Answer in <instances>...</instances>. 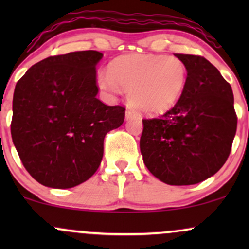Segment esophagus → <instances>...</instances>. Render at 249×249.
Segmentation results:
<instances>
[{
    "label": "esophagus",
    "instance_id": "esophagus-1",
    "mask_svg": "<svg viewBox=\"0 0 249 249\" xmlns=\"http://www.w3.org/2000/svg\"><path fill=\"white\" fill-rule=\"evenodd\" d=\"M136 117H137V115L133 112V110L127 108L126 112H125V118H126V121H131V119H134Z\"/></svg>",
    "mask_w": 249,
    "mask_h": 249
}]
</instances>
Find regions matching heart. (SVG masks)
<instances>
[{
	"label": "heart",
	"mask_w": 249,
	"mask_h": 249,
	"mask_svg": "<svg viewBox=\"0 0 249 249\" xmlns=\"http://www.w3.org/2000/svg\"><path fill=\"white\" fill-rule=\"evenodd\" d=\"M188 70L176 57L164 55H130L117 58L108 73L98 75L103 90L127 91L128 102L141 113L158 116L178 104L187 84Z\"/></svg>",
	"instance_id": "b5f03b06"
}]
</instances>
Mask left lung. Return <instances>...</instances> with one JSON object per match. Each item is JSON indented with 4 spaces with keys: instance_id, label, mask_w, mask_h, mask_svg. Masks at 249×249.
Returning <instances> with one entry per match:
<instances>
[{
    "instance_id": "obj_1",
    "label": "left lung",
    "mask_w": 249,
    "mask_h": 249,
    "mask_svg": "<svg viewBox=\"0 0 249 249\" xmlns=\"http://www.w3.org/2000/svg\"><path fill=\"white\" fill-rule=\"evenodd\" d=\"M188 70L181 98L160 118L144 119L145 166L167 185L204 181L227 160L236 132L231 85L206 58L174 53Z\"/></svg>"
}]
</instances>
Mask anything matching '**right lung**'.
Instances as JSON below:
<instances>
[{"mask_svg": "<svg viewBox=\"0 0 249 249\" xmlns=\"http://www.w3.org/2000/svg\"><path fill=\"white\" fill-rule=\"evenodd\" d=\"M102 58L95 50L48 57L17 82L11 138L25 170L44 186L71 188L91 178L105 134L124 122V107L97 98Z\"/></svg>", "mask_w": 249, "mask_h": 249, "instance_id": "right-lung-1", "label": "right lung"}]
</instances>
